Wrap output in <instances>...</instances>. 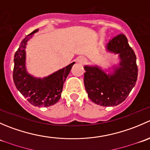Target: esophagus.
I'll list each match as a JSON object with an SVG mask.
<instances>
[{"label": "esophagus", "mask_w": 150, "mask_h": 150, "mask_svg": "<svg viewBox=\"0 0 150 150\" xmlns=\"http://www.w3.org/2000/svg\"><path fill=\"white\" fill-rule=\"evenodd\" d=\"M77 62H78V63H80V64H86V62H87V59H86L84 57H79L77 59Z\"/></svg>", "instance_id": "1"}]
</instances>
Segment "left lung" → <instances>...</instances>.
Returning a JSON list of instances; mask_svg holds the SVG:
<instances>
[{"mask_svg":"<svg viewBox=\"0 0 150 150\" xmlns=\"http://www.w3.org/2000/svg\"><path fill=\"white\" fill-rule=\"evenodd\" d=\"M107 51L118 54L119 64L107 74L98 66L84 67V84L89 99L103 107L122 103L135 86L138 76L137 57L123 34L117 35L107 43Z\"/></svg>","mask_w":150,"mask_h":150,"instance_id":"8db88e82","label":"left lung"}]
</instances>
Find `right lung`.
Segmentation results:
<instances>
[{"label":"right lung","mask_w":150,"mask_h":150,"mask_svg":"<svg viewBox=\"0 0 150 150\" xmlns=\"http://www.w3.org/2000/svg\"><path fill=\"white\" fill-rule=\"evenodd\" d=\"M38 29L29 34L21 42L14 54L13 79L17 90L35 107H49L59 100L63 84L75 62L59 69L43 78H35L29 74L26 69L25 48L28 40Z\"/></svg>","instance_id":"right-lung-1"}]
</instances>
